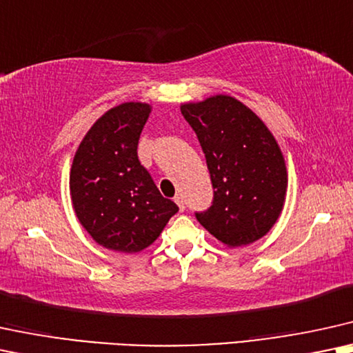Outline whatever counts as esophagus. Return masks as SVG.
Listing matches in <instances>:
<instances>
[{"instance_id": "obj_1", "label": "esophagus", "mask_w": 353, "mask_h": 353, "mask_svg": "<svg viewBox=\"0 0 353 353\" xmlns=\"http://www.w3.org/2000/svg\"><path fill=\"white\" fill-rule=\"evenodd\" d=\"M174 202L177 203V207H179L181 212H184L185 203H184V199H182V195H176V197H174Z\"/></svg>"}]
</instances>
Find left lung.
I'll use <instances>...</instances> for the list:
<instances>
[{
    "label": "left lung",
    "mask_w": 353,
    "mask_h": 353,
    "mask_svg": "<svg viewBox=\"0 0 353 353\" xmlns=\"http://www.w3.org/2000/svg\"><path fill=\"white\" fill-rule=\"evenodd\" d=\"M202 146L213 185L212 207L200 225L228 248L248 246L269 233L282 213L287 168L265 123L231 96L181 105Z\"/></svg>",
    "instance_id": "8db88e82"
}]
</instances>
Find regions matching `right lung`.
<instances>
[{
    "mask_svg": "<svg viewBox=\"0 0 353 353\" xmlns=\"http://www.w3.org/2000/svg\"><path fill=\"white\" fill-rule=\"evenodd\" d=\"M150 112L151 105L143 102L107 110L89 128L71 164L74 213L91 238L110 251H143L179 212L138 159V140Z\"/></svg>",
    "mask_w": 353,
    "mask_h": 353,
    "instance_id": "right-lung-1",
    "label": "right lung"
}]
</instances>
